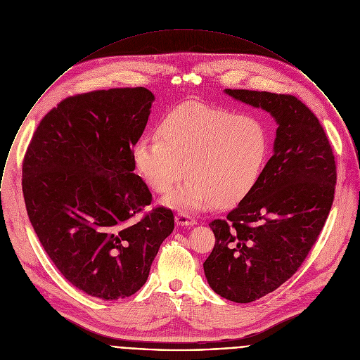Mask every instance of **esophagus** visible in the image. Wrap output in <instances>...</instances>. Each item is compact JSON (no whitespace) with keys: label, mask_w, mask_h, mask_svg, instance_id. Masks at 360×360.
I'll use <instances>...</instances> for the list:
<instances>
[{"label":"esophagus","mask_w":360,"mask_h":360,"mask_svg":"<svg viewBox=\"0 0 360 360\" xmlns=\"http://www.w3.org/2000/svg\"><path fill=\"white\" fill-rule=\"evenodd\" d=\"M175 221L178 225H185V226H189V225H195L196 224V219L191 214L188 213H184V212H178L176 216H175Z\"/></svg>","instance_id":"34e87169"}]
</instances>
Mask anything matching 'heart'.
I'll list each match as a JSON object with an SVG mask.
<instances>
[{"label": "heart", "mask_w": 360, "mask_h": 360, "mask_svg": "<svg viewBox=\"0 0 360 360\" xmlns=\"http://www.w3.org/2000/svg\"><path fill=\"white\" fill-rule=\"evenodd\" d=\"M157 136H144L134 150L138 171L157 193H167L169 206L203 209L213 200L226 207L245 199L257 184L269 136L262 121L249 114L188 101L169 110L157 127Z\"/></svg>", "instance_id": "heart-1"}]
</instances>
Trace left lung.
Masks as SVG:
<instances>
[{"mask_svg":"<svg viewBox=\"0 0 360 360\" xmlns=\"http://www.w3.org/2000/svg\"><path fill=\"white\" fill-rule=\"evenodd\" d=\"M225 93L278 124L274 154L252 192L225 219L209 224L216 236L203 263L209 285L228 300L249 303L281 287L309 255L334 202L337 167L317 117L295 96Z\"/></svg>","mask_w":360,"mask_h":360,"instance_id":"8db88e82","label":"left lung"}]
</instances>
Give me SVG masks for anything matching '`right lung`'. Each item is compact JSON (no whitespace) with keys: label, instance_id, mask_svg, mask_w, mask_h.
Returning a JSON list of instances; mask_svg holds the SVG:
<instances>
[{"label":"right lung","instance_id":"obj_1","mask_svg":"<svg viewBox=\"0 0 360 360\" xmlns=\"http://www.w3.org/2000/svg\"><path fill=\"white\" fill-rule=\"evenodd\" d=\"M154 96L144 87L94 90L63 100L39 124L22 165L29 219L73 287L117 300L143 287L172 210L143 213L153 196L134 147Z\"/></svg>","mask_w":360,"mask_h":360}]
</instances>
